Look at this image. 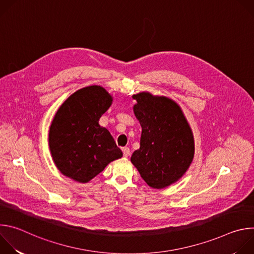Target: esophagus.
<instances>
[{"instance_id": "1", "label": "esophagus", "mask_w": 254, "mask_h": 254, "mask_svg": "<svg viewBox=\"0 0 254 254\" xmlns=\"http://www.w3.org/2000/svg\"><path fill=\"white\" fill-rule=\"evenodd\" d=\"M122 151H123V154H124V157H128L129 156V149L128 148H123L122 149Z\"/></svg>"}]
</instances>
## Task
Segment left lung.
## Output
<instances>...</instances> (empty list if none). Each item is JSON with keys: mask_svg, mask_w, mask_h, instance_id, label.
<instances>
[{"mask_svg": "<svg viewBox=\"0 0 254 254\" xmlns=\"http://www.w3.org/2000/svg\"><path fill=\"white\" fill-rule=\"evenodd\" d=\"M133 114L141 127L139 149L130 162L151 188L176 183L190 168L195 154L192 128L180 105L167 96L140 91Z\"/></svg>", "mask_w": 254, "mask_h": 254, "instance_id": "1", "label": "left lung"}]
</instances>
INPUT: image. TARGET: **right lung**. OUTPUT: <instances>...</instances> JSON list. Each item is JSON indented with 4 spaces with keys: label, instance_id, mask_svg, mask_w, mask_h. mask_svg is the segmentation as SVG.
<instances>
[{
    "label": "right lung",
    "instance_id": "obj_1",
    "mask_svg": "<svg viewBox=\"0 0 254 254\" xmlns=\"http://www.w3.org/2000/svg\"><path fill=\"white\" fill-rule=\"evenodd\" d=\"M113 96L99 85L72 93L58 108L49 128V149L60 173L79 183H88L123 153L111 132L100 127L101 116Z\"/></svg>",
    "mask_w": 254,
    "mask_h": 254
}]
</instances>
